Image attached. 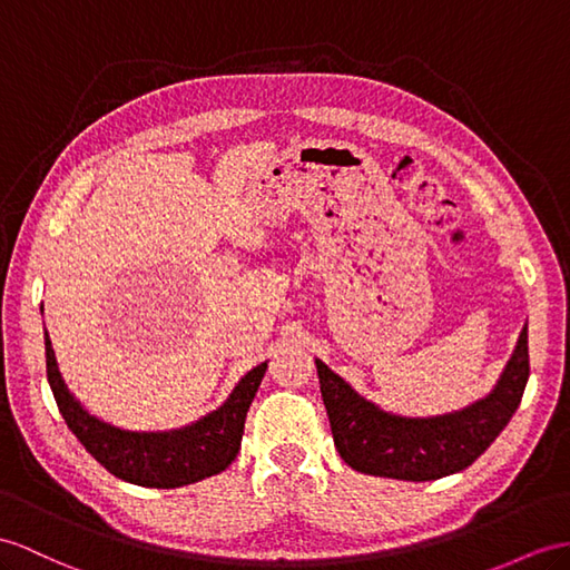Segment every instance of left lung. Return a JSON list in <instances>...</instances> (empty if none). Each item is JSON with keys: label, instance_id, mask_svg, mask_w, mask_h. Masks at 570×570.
Here are the masks:
<instances>
[{"label": "left lung", "instance_id": "left-lung-1", "mask_svg": "<svg viewBox=\"0 0 570 570\" xmlns=\"http://www.w3.org/2000/svg\"><path fill=\"white\" fill-rule=\"evenodd\" d=\"M315 366L334 445L352 470L387 479L433 481L470 466L513 419L530 377L528 325L489 395L464 410L438 416L385 412L361 397L320 358Z\"/></svg>", "mask_w": 570, "mask_h": 570}]
</instances>
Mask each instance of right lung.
I'll list each match as a JSON object with an SVG mask.
<instances>
[{
	"mask_svg": "<svg viewBox=\"0 0 570 570\" xmlns=\"http://www.w3.org/2000/svg\"><path fill=\"white\" fill-rule=\"evenodd\" d=\"M46 363L50 390L69 431L110 474L146 489H178L224 472L238 455L247 410L267 371V361L247 371L228 400L195 424L170 431H127L89 414L71 395L57 368L48 330Z\"/></svg>",
	"mask_w": 570,
	"mask_h": 570,
	"instance_id": "obj_1",
	"label": "right lung"
}]
</instances>
